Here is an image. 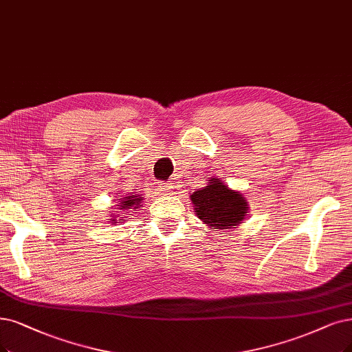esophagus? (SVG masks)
<instances>
[{
    "mask_svg": "<svg viewBox=\"0 0 352 352\" xmlns=\"http://www.w3.org/2000/svg\"><path fill=\"white\" fill-rule=\"evenodd\" d=\"M169 188H171V183H168V181H161V183H158V190L161 192H166Z\"/></svg>",
    "mask_w": 352,
    "mask_h": 352,
    "instance_id": "obj_1",
    "label": "esophagus"
}]
</instances>
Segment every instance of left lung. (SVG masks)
I'll return each mask as SVG.
<instances>
[{"label":"left lung","instance_id":"left-lung-1","mask_svg":"<svg viewBox=\"0 0 352 352\" xmlns=\"http://www.w3.org/2000/svg\"><path fill=\"white\" fill-rule=\"evenodd\" d=\"M209 181L210 183L203 190H197L191 196L199 219L214 229H228L239 225L248 210L245 197L238 191L230 190L219 178Z\"/></svg>","mask_w":352,"mask_h":352}]
</instances>
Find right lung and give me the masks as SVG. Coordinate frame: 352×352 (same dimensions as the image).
I'll use <instances>...</instances> for the list:
<instances>
[{"instance_id": "right-lung-1", "label": "right lung", "mask_w": 352, "mask_h": 352, "mask_svg": "<svg viewBox=\"0 0 352 352\" xmlns=\"http://www.w3.org/2000/svg\"><path fill=\"white\" fill-rule=\"evenodd\" d=\"M138 196H126V197H123V200L122 199H119L120 200V203H119V210H122V212H126V213H129L130 212V209H138V206H139V203L142 201V199H136L135 197ZM132 210V212H133ZM117 223V222H116Z\"/></svg>"}]
</instances>
